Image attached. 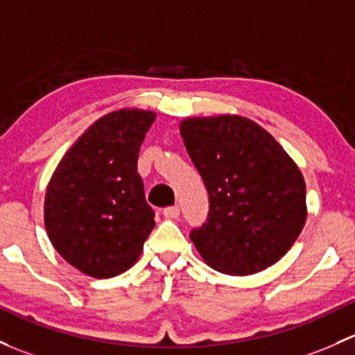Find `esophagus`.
<instances>
[{"label":"esophagus","instance_id":"obj_1","mask_svg":"<svg viewBox=\"0 0 355 355\" xmlns=\"http://www.w3.org/2000/svg\"><path fill=\"white\" fill-rule=\"evenodd\" d=\"M163 216L168 219H177L180 216V207L178 206H170L163 209Z\"/></svg>","mask_w":355,"mask_h":355}]
</instances>
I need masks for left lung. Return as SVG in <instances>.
<instances>
[{
	"mask_svg": "<svg viewBox=\"0 0 355 355\" xmlns=\"http://www.w3.org/2000/svg\"><path fill=\"white\" fill-rule=\"evenodd\" d=\"M209 193L202 226L190 231L207 266L231 275L266 270L286 255L306 221V185L281 144L240 115L180 124Z\"/></svg>",
	"mask_w": 355,
	"mask_h": 355,
	"instance_id": "obj_1",
	"label": "left lung"
}]
</instances>
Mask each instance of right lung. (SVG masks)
Wrapping results in <instances>:
<instances>
[{
    "label": "right lung",
    "mask_w": 355,
    "mask_h": 355,
    "mask_svg": "<svg viewBox=\"0 0 355 355\" xmlns=\"http://www.w3.org/2000/svg\"><path fill=\"white\" fill-rule=\"evenodd\" d=\"M155 117L137 109L103 115L69 148L47 185L49 240L83 274L109 279L125 272L155 227L137 173L141 143Z\"/></svg>",
    "instance_id": "right-lung-1"
}]
</instances>
